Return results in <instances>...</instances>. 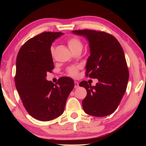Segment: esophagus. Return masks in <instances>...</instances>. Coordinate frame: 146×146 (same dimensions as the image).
<instances>
[{
    "label": "esophagus",
    "instance_id": "esophagus-1",
    "mask_svg": "<svg viewBox=\"0 0 146 146\" xmlns=\"http://www.w3.org/2000/svg\"><path fill=\"white\" fill-rule=\"evenodd\" d=\"M79 87V83L78 82H75V88H78Z\"/></svg>",
    "mask_w": 146,
    "mask_h": 146
}]
</instances>
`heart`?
Masks as SVG:
<instances>
[{"mask_svg":"<svg viewBox=\"0 0 146 146\" xmlns=\"http://www.w3.org/2000/svg\"><path fill=\"white\" fill-rule=\"evenodd\" d=\"M67 44L68 46H69L70 49H71V51H74L78 49H82L83 48V44L82 41H80V39L75 38H70L67 41ZM53 51H54V48L52 46L51 48V52L52 54L53 53ZM78 68V67H75V66L70 67L68 68V72L70 75L75 76L77 74Z\"/></svg>","mask_w":146,"mask_h":146,"instance_id":"1","label":"heart"}]
</instances>
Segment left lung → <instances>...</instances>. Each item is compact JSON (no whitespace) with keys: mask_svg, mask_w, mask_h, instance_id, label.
Masks as SVG:
<instances>
[{"mask_svg":"<svg viewBox=\"0 0 146 146\" xmlns=\"http://www.w3.org/2000/svg\"><path fill=\"white\" fill-rule=\"evenodd\" d=\"M72 33L88 41L86 76L98 80L95 86L86 81L80 83L87 92L82 101L83 110L92 116L108 115L117 108L127 86L129 73L124 52L117 39L107 33L85 29Z\"/></svg>","mask_w":146,"mask_h":146,"instance_id":"obj_1","label":"left lung"}]
</instances>
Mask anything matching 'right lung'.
I'll return each instance as SVG.
<instances>
[{
  "label": "right lung",
  "instance_id": "add662e5",
  "mask_svg": "<svg viewBox=\"0 0 146 146\" xmlns=\"http://www.w3.org/2000/svg\"><path fill=\"white\" fill-rule=\"evenodd\" d=\"M63 33L44 32L26 41L16 60L15 84L24 107L35 119L49 121L63 113L75 83L62 77L54 84L46 80L54 68L51 46Z\"/></svg>",
  "mask_w": 146,
  "mask_h": 146
}]
</instances>
